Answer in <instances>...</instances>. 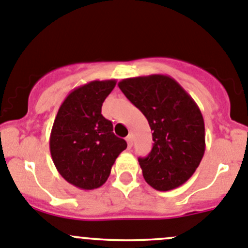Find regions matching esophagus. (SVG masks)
I'll use <instances>...</instances> for the list:
<instances>
[{
  "mask_svg": "<svg viewBox=\"0 0 248 248\" xmlns=\"http://www.w3.org/2000/svg\"><path fill=\"white\" fill-rule=\"evenodd\" d=\"M126 140H127V144H128V147L131 149L132 145H133V136H132V134H129V136H127Z\"/></svg>",
  "mask_w": 248,
  "mask_h": 248,
  "instance_id": "obj_1",
  "label": "esophagus"
}]
</instances>
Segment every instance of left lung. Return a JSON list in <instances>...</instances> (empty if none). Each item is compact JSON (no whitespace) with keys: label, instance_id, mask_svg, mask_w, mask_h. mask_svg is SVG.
<instances>
[{"label":"left lung","instance_id":"left-lung-1","mask_svg":"<svg viewBox=\"0 0 248 248\" xmlns=\"http://www.w3.org/2000/svg\"><path fill=\"white\" fill-rule=\"evenodd\" d=\"M117 85L154 131L151 152L139 158L145 181L163 192L184 185L205 152V126L199 107L169 76L128 78Z\"/></svg>","mask_w":248,"mask_h":248}]
</instances>
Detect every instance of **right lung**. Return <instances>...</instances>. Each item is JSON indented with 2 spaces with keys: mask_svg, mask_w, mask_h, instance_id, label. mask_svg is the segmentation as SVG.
<instances>
[{
  "mask_svg": "<svg viewBox=\"0 0 248 248\" xmlns=\"http://www.w3.org/2000/svg\"><path fill=\"white\" fill-rule=\"evenodd\" d=\"M116 80H93L77 87L64 98L50 133V154L62 177L90 191L108 180L111 167L127 142L112 132L102 115V104Z\"/></svg>",
  "mask_w": 248,
  "mask_h": 248,
  "instance_id": "add662e5",
  "label": "right lung"
}]
</instances>
